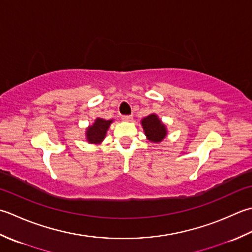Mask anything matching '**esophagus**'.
I'll list each match as a JSON object with an SVG mask.
<instances>
[{
    "instance_id": "obj_1",
    "label": "esophagus",
    "mask_w": 252,
    "mask_h": 252,
    "mask_svg": "<svg viewBox=\"0 0 252 252\" xmlns=\"http://www.w3.org/2000/svg\"><path fill=\"white\" fill-rule=\"evenodd\" d=\"M122 120L124 122H131L132 121V116L131 115H123Z\"/></svg>"
}]
</instances>
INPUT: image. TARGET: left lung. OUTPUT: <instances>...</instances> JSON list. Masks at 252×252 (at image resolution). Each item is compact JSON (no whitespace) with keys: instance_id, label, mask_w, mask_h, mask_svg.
I'll use <instances>...</instances> for the list:
<instances>
[{"instance_id":"left-lung-1","label":"left lung","mask_w":252,"mask_h":252,"mask_svg":"<svg viewBox=\"0 0 252 252\" xmlns=\"http://www.w3.org/2000/svg\"><path fill=\"white\" fill-rule=\"evenodd\" d=\"M141 125L148 140L161 142L167 135L166 126L158 119L157 114H150L141 120Z\"/></svg>"}]
</instances>
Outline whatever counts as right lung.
Masks as SVG:
<instances>
[{
  "label": "right lung",
  "instance_id": "1",
  "mask_svg": "<svg viewBox=\"0 0 252 252\" xmlns=\"http://www.w3.org/2000/svg\"><path fill=\"white\" fill-rule=\"evenodd\" d=\"M113 120L106 121L104 119H96L92 125L86 130V139L92 145H99L106 136V131L110 128Z\"/></svg>",
  "mask_w": 252,
  "mask_h": 252
}]
</instances>
